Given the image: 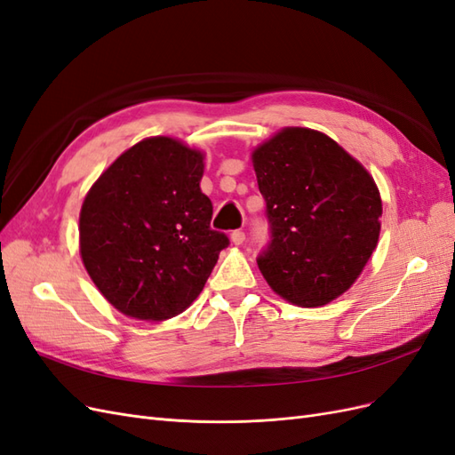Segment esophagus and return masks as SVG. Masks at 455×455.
Returning a JSON list of instances; mask_svg holds the SVG:
<instances>
[{
  "label": "esophagus",
  "mask_w": 455,
  "mask_h": 455,
  "mask_svg": "<svg viewBox=\"0 0 455 455\" xmlns=\"http://www.w3.org/2000/svg\"><path fill=\"white\" fill-rule=\"evenodd\" d=\"M229 239H231V243H233V244H243V243H244V239H246V235H244V231L237 229V231H233V233H231Z\"/></svg>",
  "instance_id": "34e87169"
}]
</instances>
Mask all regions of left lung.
<instances>
[{"label":"left lung","mask_w":455,"mask_h":455,"mask_svg":"<svg viewBox=\"0 0 455 455\" xmlns=\"http://www.w3.org/2000/svg\"><path fill=\"white\" fill-rule=\"evenodd\" d=\"M269 243L256 258L267 284L301 307L356 281L379 237L381 197L363 164L326 134L288 127L252 154Z\"/></svg>","instance_id":"8db88e82"}]
</instances>
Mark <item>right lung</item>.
<instances>
[{"label": "right lung", "mask_w": 455, "mask_h": 455, "mask_svg": "<svg viewBox=\"0 0 455 455\" xmlns=\"http://www.w3.org/2000/svg\"><path fill=\"white\" fill-rule=\"evenodd\" d=\"M203 167L201 151L156 136L121 154L89 189L79 214L81 258L123 315L164 321L182 313L229 244L211 229Z\"/></svg>", "instance_id": "right-lung-1"}]
</instances>
